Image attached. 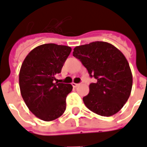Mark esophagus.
Wrapping results in <instances>:
<instances>
[{"instance_id":"esophagus-1","label":"esophagus","mask_w":147,"mask_h":147,"mask_svg":"<svg viewBox=\"0 0 147 147\" xmlns=\"http://www.w3.org/2000/svg\"><path fill=\"white\" fill-rule=\"evenodd\" d=\"M71 85H72V86H73L74 88H76V87H78V86H80V84H79V83H71Z\"/></svg>"}]
</instances>
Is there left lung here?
Instances as JSON below:
<instances>
[{
  "mask_svg": "<svg viewBox=\"0 0 147 147\" xmlns=\"http://www.w3.org/2000/svg\"><path fill=\"white\" fill-rule=\"evenodd\" d=\"M73 56L86 67L90 77L89 94L83 102L93 113L111 117L123 108L132 87V74L126 57L110 43L94 42L74 49Z\"/></svg>",
  "mask_w": 147,
  "mask_h": 147,
  "instance_id": "left-lung-1",
  "label": "left lung"
}]
</instances>
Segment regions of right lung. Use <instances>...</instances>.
<instances>
[{"label": "right lung", "instance_id": "right-lung-1", "mask_svg": "<svg viewBox=\"0 0 147 147\" xmlns=\"http://www.w3.org/2000/svg\"><path fill=\"white\" fill-rule=\"evenodd\" d=\"M71 51L67 45H38L27 54L21 65V95L30 112L40 120H54L66 109V98L72 86L60 83L55 76L61 73Z\"/></svg>", "mask_w": 147, "mask_h": 147}]
</instances>
